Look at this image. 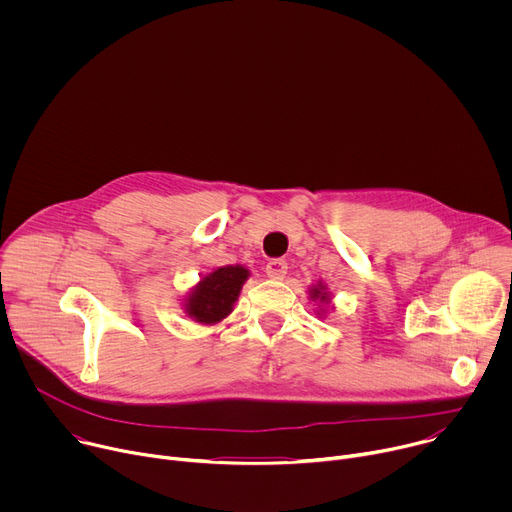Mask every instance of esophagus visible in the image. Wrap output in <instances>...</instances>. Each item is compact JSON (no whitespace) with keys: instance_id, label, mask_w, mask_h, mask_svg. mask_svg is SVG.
Instances as JSON below:
<instances>
[{"instance_id":"1","label":"esophagus","mask_w":512,"mask_h":512,"mask_svg":"<svg viewBox=\"0 0 512 512\" xmlns=\"http://www.w3.org/2000/svg\"><path fill=\"white\" fill-rule=\"evenodd\" d=\"M265 273L269 279H283L287 273V263L283 259H271L265 267Z\"/></svg>"}]
</instances>
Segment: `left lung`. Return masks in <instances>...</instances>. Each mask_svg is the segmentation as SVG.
<instances>
[{
  "instance_id": "8db88e82",
  "label": "left lung",
  "mask_w": 512,
  "mask_h": 512,
  "mask_svg": "<svg viewBox=\"0 0 512 512\" xmlns=\"http://www.w3.org/2000/svg\"><path fill=\"white\" fill-rule=\"evenodd\" d=\"M310 296H312L314 300H320V302H326V304H328V294L324 291V285H320V283L310 289Z\"/></svg>"
}]
</instances>
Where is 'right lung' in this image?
<instances>
[{"instance_id": "obj_1", "label": "right lung", "mask_w": 512, "mask_h": 512, "mask_svg": "<svg viewBox=\"0 0 512 512\" xmlns=\"http://www.w3.org/2000/svg\"><path fill=\"white\" fill-rule=\"evenodd\" d=\"M249 271L241 265L218 267L204 275L190 291L186 300V314L200 324H216L233 312V304L247 281Z\"/></svg>"}]
</instances>
